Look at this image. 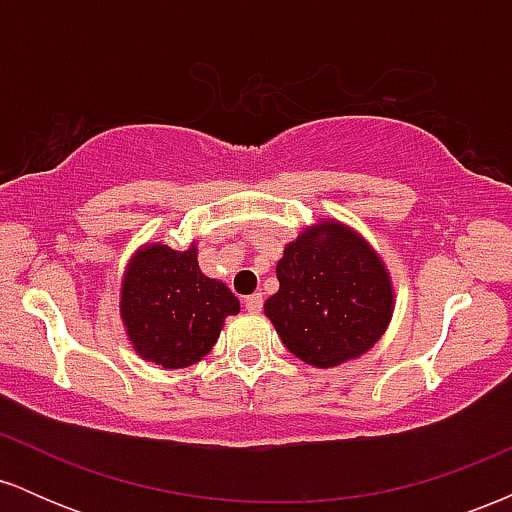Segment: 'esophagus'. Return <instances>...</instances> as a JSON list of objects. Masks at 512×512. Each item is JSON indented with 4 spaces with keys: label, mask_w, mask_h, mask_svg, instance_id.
Returning <instances> with one entry per match:
<instances>
[{
    "label": "esophagus",
    "mask_w": 512,
    "mask_h": 512,
    "mask_svg": "<svg viewBox=\"0 0 512 512\" xmlns=\"http://www.w3.org/2000/svg\"><path fill=\"white\" fill-rule=\"evenodd\" d=\"M262 303V293H252V296L245 298V310H248V313H260Z\"/></svg>",
    "instance_id": "34e87169"
}]
</instances>
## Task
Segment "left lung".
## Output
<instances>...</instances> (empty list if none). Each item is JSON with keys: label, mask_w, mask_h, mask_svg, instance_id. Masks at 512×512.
I'll list each match as a JSON object with an SVG mask.
<instances>
[{"label": "left lung", "mask_w": 512, "mask_h": 512, "mask_svg": "<svg viewBox=\"0 0 512 512\" xmlns=\"http://www.w3.org/2000/svg\"><path fill=\"white\" fill-rule=\"evenodd\" d=\"M279 291L264 303L286 349L315 368L366 354L392 317V286L373 248L337 221L286 245Z\"/></svg>", "instance_id": "obj_1"}]
</instances>
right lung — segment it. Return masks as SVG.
I'll return each instance as SVG.
<instances>
[{"label": "right lung", "mask_w": 512, "mask_h": 512, "mask_svg": "<svg viewBox=\"0 0 512 512\" xmlns=\"http://www.w3.org/2000/svg\"><path fill=\"white\" fill-rule=\"evenodd\" d=\"M120 310L139 356L163 368H187L209 354L240 303L226 284L202 274L195 248L149 245L129 264Z\"/></svg>", "instance_id": "1"}]
</instances>
